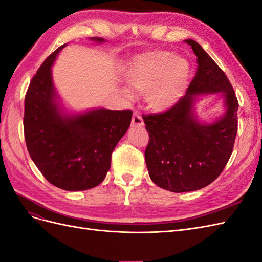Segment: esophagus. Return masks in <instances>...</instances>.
Masks as SVG:
<instances>
[{
  "label": "esophagus",
  "instance_id": "obj_1",
  "mask_svg": "<svg viewBox=\"0 0 262 262\" xmlns=\"http://www.w3.org/2000/svg\"><path fill=\"white\" fill-rule=\"evenodd\" d=\"M131 125L132 126H137V128H141V126L144 125L143 119H142L141 115L139 113H134L133 117H132V121H131Z\"/></svg>",
  "mask_w": 262,
  "mask_h": 262
}]
</instances>
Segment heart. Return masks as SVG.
<instances>
[{
  "label": "heart",
  "mask_w": 262,
  "mask_h": 262,
  "mask_svg": "<svg viewBox=\"0 0 262 262\" xmlns=\"http://www.w3.org/2000/svg\"><path fill=\"white\" fill-rule=\"evenodd\" d=\"M189 75L187 59L167 51H155L134 59L125 70L124 81L130 89L145 95L150 108L164 112L184 95Z\"/></svg>",
  "instance_id": "obj_1"
}]
</instances>
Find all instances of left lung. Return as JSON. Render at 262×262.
Segmentation results:
<instances>
[{
	"instance_id": "left-lung-1",
	"label": "left lung",
	"mask_w": 262,
	"mask_h": 262,
	"mask_svg": "<svg viewBox=\"0 0 262 262\" xmlns=\"http://www.w3.org/2000/svg\"><path fill=\"white\" fill-rule=\"evenodd\" d=\"M196 55L198 69L176 105L160 114L143 115L149 140L145 162L155 185L171 192L194 191L215 180L232 155L237 134L238 100L227 76L201 46L185 40ZM222 92L228 110L211 125L193 117L194 96Z\"/></svg>"
}]
</instances>
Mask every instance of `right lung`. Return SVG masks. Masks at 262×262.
<instances>
[{
  "mask_svg": "<svg viewBox=\"0 0 262 262\" xmlns=\"http://www.w3.org/2000/svg\"><path fill=\"white\" fill-rule=\"evenodd\" d=\"M63 47L52 52L31 78L25 96L24 134L31 160L43 177L63 190L80 191L105 179L113 150L129 129L132 112L101 108L73 117L61 115L54 101L51 66Z\"/></svg>",
  "mask_w": 262,
  "mask_h": 262,
  "instance_id": "right-lung-1",
  "label": "right lung"
}]
</instances>
